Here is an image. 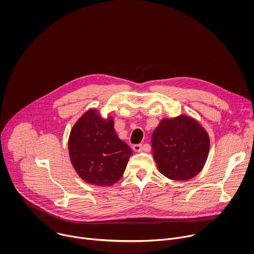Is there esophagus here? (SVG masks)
Here are the masks:
<instances>
[{
    "label": "esophagus",
    "instance_id": "esophagus-1",
    "mask_svg": "<svg viewBox=\"0 0 254 254\" xmlns=\"http://www.w3.org/2000/svg\"><path fill=\"white\" fill-rule=\"evenodd\" d=\"M132 150H133L134 152H136V153L141 152V151H142V144H140V143H138V144H133V146H132Z\"/></svg>",
    "mask_w": 254,
    "mask_h": 254
}]
</instances>
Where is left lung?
<instances>
[{"instance_id": "8db88e82", "label": "left lung", "mask_w": 254, "mask_h": 254, "mask_svg": "<svg viewBox=\"0 0 254 254\" xmlns=\"http://www.w3.org/2000/svg\"><path fill=\"white\" fill-rule=\"evenodd\" d=\"M210 139L205 128L191 117L163 119L152 134L153 157L165 177L187 181L203 169Z\"/></svg>"}]
</instances>
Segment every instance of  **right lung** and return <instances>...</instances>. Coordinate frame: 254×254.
Here are the masks:
<instances>
[{
    "label": "right lung",
    "mask_w": 254,
    "mask_h": 254,
    "mask_svg": "<svg viewBox=\"0 0 254 254\" xmlns=\"http://www.w3.org/2000/svg\"><path fill=\"white\" fill-rule=\"evenodd\" d=\"M68 152L78 176L86 183L100 187L118 182L132 154L115 131L113 118L102 119L95 108L82 115L72 127Z\"/></svg>",
    "instance_id": "add662e5"
}]
</instances>
